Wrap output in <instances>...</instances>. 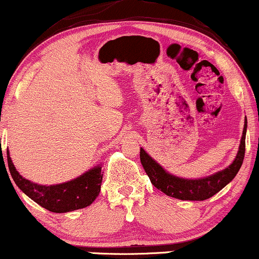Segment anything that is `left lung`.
<instances>
[{"label":"left lung","instance_id":"1","mask_svg":"<svg viewBox=\"0 0 259 259\" xmlns=\"http://www.w3.org/2000/svg\"><path fill=\"white\" fill-rule=\"evenodd\" d=\"M247 120L245 119V125L241 136L240 146L234 161L215 175L203 179H184L169 175L163 169L158 162L154 161L145 150L141 148L140 159L143 168L148 175L152 184L156 189L161 190L163 194L171 197L183 199V201H204L211 196L218 194L221 189L230 183L237 176L245 156V136H246Z\"/></svg>","mask_w":259,"mask_h":259}]
</instances>
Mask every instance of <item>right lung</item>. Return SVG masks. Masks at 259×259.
<instances>
[{
  "instance_id": "right-lung-1",
  "label": "right lung",
  "mask_w": 259,
  "mask_h": 259,
  "mask_svg": "<svg viewBox=\"0 0 259 259\" xmlns=\"http://www.w3.org/2000/svg\"><path fill=\"white\" fill-rule=\"evenodd\" d=\"M8 167L18 188L29 198L52 212H68L86 208L100 192L103 171L100 166L92 168L73 181L57 185H38L22 178L13 165L7 150Z\"/></svg>"
}]
</instances>
